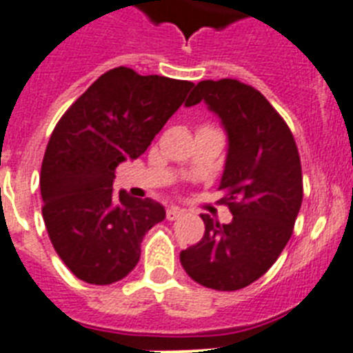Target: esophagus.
<instances>
[{
    "instance_id": "1",
    "label": "esophagus",
    "mask_w": 353,
    "mask_h": 353,
    "mask_svg": "<svg viewBox=\"0 0 353 353\" xmlns=\"http://www.w3.org/2000/svg\"><path fill=\"white\" fill-rule=\"evenodd\" d=\"M181 214H183V209H179V207H174V205L166 209V220L174 221V220H177V218H179Z\"/></svg>"
}]
</instances>
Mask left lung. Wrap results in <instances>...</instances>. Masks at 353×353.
<instances>
[{
	"mask_svg": "<svg viewBox=\"0 0 353 353\" xmlns=\"http://www.w3.org/2000/svg\"><path fill=\"white\" fill-rule=\"evenodd\" d=\"M203 101L229 139L220 190L231 223L201 214L203 238L181 251L183 269L198 284L236 291L276 262L302 205V168L293 133L265 97L232 79L203 80L187 106Z\"/></svg>",
	"mask_w": 353,
	"mask_h": 353,
	"instance_id": "8db88e82",
	"label": "left lung"
}]
</instances>
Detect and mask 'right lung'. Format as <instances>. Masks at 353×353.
Returning a JSON list of instances; mask_svg holds the SVG:
<instances>
[{"label":"right lung","mask_w":353,"mask_h":353,"mask_svg":"<svg viewBox=\"0 0 353 353\" xmlns=\"http://www.w3.org/2000/svg\"><path fill=\"white\" fill-rule=\"evenodd\" d=\"M192 88L187 80L110 69L54 126L41 161V216L77 279L113 284L137 265L141 241L165 220V207L113 194L115 170L146 152Z\"/></svg>","instance_id":"1"}]
</instances>
